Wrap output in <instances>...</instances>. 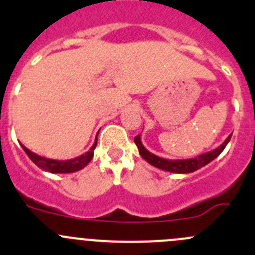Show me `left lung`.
Segmentation results:
<instances>
[{
  "mask_svg": "<svg viewBox=\"0 0 255 255\" xmlns=\"http://www.w3.org/2000/svg\"><path fill=\"white\" fill-rule=\"evenodd\" d=\"M231 137L232 134H229L228 138H227L219 147H217L216 149L211 150V152L203 153V154H199L194 158H188V159H167V158H162L153 154V153H150L149 150L143 145L140 135H137V137L134 138V143L138 147L139 154L142 155L143 159L147 160V162L149 163V164H152L153 167L159 168V169L165 170V172L185 174V173L196 172V170L201 169L202 167H204V165H207L208 163H211L213 159H216V158L223 152L224 148L227 147V144H228L229 140H231Z\"/></svg>",
  "mask_w": 255,
  "mask_h": 255,
  "instance_id": "1",
  "label": "left lung"
}]
</instances>
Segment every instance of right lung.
Masks as SVG:
<instances>
[{
    "label": "right lung",
    "instance_id": "1",
    "mask_svg": "<svg viewBox=\"0 0 255 255\" xmlns=\"http://www.w3.org/2000/svg\"><path fill=\"white\" fill-rule=\"evenodd\" d=\"M21 145L22 148H23L24 152H26V154L29 157V159H31L37 167L41 168L42 170H46V172L49 173H73L85 168L86 165L91 162V159L93 158V153H95V148L96 145H97V137H96L95 143H93V145L90 148L88 152L80 155V157L66 160L51 159V158L42 157V155L36 154L34 152H31V150H29L28 148L24 147L23 144Z\"/></svg>",
    "mask_w": 255,
    "mask_h": 255
}]
</instances>
